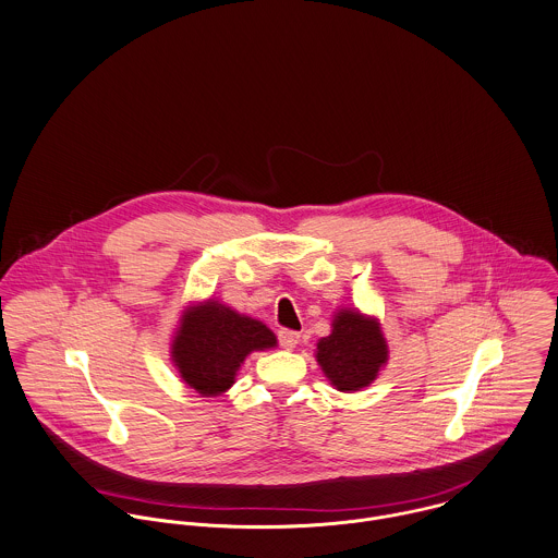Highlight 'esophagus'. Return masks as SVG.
<instances>
[{
	"instance_id": "esophagus-1",
	"label": "esophagus",
	"mask_w": 558,
	"mask_h": 558,
	"mask_svg": "<svg viewBox=\"0 0 558 558\" xmlns=\"http://www.w3.org/2000/svg\"><path fill=\"white\" fill-rule=\"evenodd\" d=\"M279 344H281V349H286V351H292L296 344H299V333L296 331H290V329H283V331H279Z\"/></svg>"
}]
</instances>
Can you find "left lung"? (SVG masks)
<instances>
[{"mask_svg":"<svg viewBox=\"0 0 558 558\" xmlns=\"http://www.w3.org/2000/svg\"><path fill=\"white\" fill-rule=\"evenodd\" d=\"M316 360L340 391H357L371 385L387 362V344L374 318L342 310L329 338L318 342Z\"/></svg>","mask_w":558,"mask_h":558,"instance_id":"left-lung-1","label":"left lung"}]
</instances>
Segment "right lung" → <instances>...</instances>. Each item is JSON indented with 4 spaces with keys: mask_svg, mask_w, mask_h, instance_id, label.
<instances>
[{
    "mask_svg": "<svg viewBox=\"0 0 558 558\" xmlns=\"http://www.w3.org/2000/svg\"><path fill=\"white\" fill-rule=\"evenodd\" d=\"M275 344V333L259 320L207 301L182 318L173 342V362L192 389L203 396H218L233 385L235 372L248 353Z\"/></svg>",
    "mask_w": 558,
    "mask_h": 558,
    "instance_id": "obj_1",
    "label": "right lung"
}]
</instances>
